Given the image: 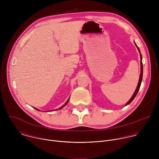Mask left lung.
I'll return each mask as SVG.
<instances>
[{
	"instance_id": "left-lung-1",
	"label": "left lung",
	"mask_w": 159,
	"mask_h": 159,
	"mask_svg": "<svg viewBox=\"0 0 159 159\" xmlns=\"http://www.w3.org/2000/svg\"><path fill=\"white\" fill-rule=\"evenodd\" d=\"M135 45L136 46H137V44H135ZM137 48H138V50H139V52H140V63H141V73H140V79H139V84H138V85H137V89H136V90H135V92L134 93V94H133V96L131 97V98L129 99V101L125 104V106H126V105H128V104H129V103H131V101L134 99V98H135V96H137V93H138V92H139V89H140V85H141V83H142V77H143V64H142V55H141V53H140V49L139 48V47L137 46Z\"/></svg>"
}]
</instances>
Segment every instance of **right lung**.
I'll use <instances>...</instances> for the list:
<instances>
[{
	"label": "right lung",
	"instance_id": "right-lung-1",
	"mask_svg": "<svg viewBox=\"0 0 159 159\" xmlns=\"http://www.w3.org/2000/svg\"><path fill=\"white\" fill-rule=\"evenodd\" d=\"M69 99H70V98H69V99H68V100H67V101H66V102H65V104H63V106H61V107H60V108H59V109H61V108H62V107H64V106H66V104H67V103H68V102H69ZM34 109H36V110H38V111H39V110H38V109H36V108H34ZM57 109H56V110H57Z\"/></svg>",
	"mask_w": 159,
	"mask_h": 159
}]
</instances>
